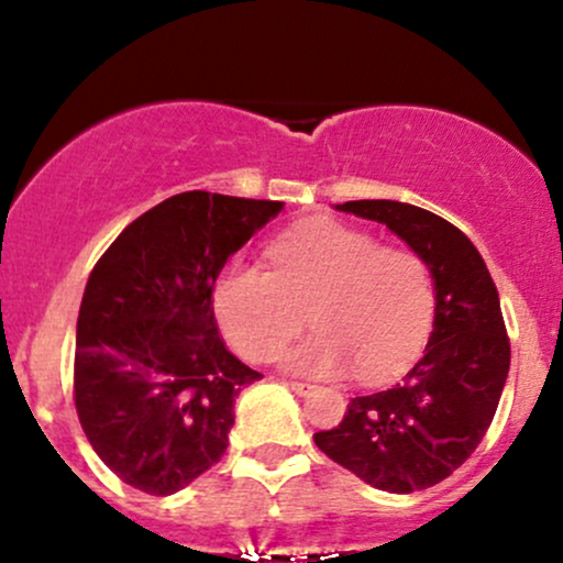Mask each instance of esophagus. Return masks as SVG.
I'll use <instances>...</instances> for the list:
<instances>
[{"label": "esophagus", "mask_w": 563, "mask_h": 563, "mask_svg": "<svg viewBox=\"0 0 563 563\" xmlns=\"http://www.w3.org/2000/svg\"><path fill=\"white\" fill-rule=\"evenodd\" d=\"M286 386H288V389H290V391L301 394V397H303V394H309V391H312V389H314V386H312V384H303V380H286Z\"/></svg>", "instance_id": "esophagus-1"}]
</instances>
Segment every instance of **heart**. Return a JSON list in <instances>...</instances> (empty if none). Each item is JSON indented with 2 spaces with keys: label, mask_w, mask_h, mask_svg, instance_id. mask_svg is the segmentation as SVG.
<instances>
[{
  "label": "heart",
  "mask_w": 563,
  "mask_h": 563,
  "mask_svg": "<svg viewBox=\"0 0 563 563\" xmlns=\"http://www.w3.org/2000/svg\"><path fill=\"white\" fill-rule=\"evenodd\" d=\"M267 267L230 262L211 294L224 339L245 360H273L301 331L303 309L318 331L283 354L301 376H341L354 365L360 378H386L429 335L434 280L416 251L318 219L273 241Z\"/></svg>",
  "instance_id": "1"
}]
</instances>
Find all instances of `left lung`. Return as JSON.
<instances>
[{
  "label": "left lung",
  "instance_id": "8db88e82",
  "mask_svg": "<svg viewBox=\"0 0 563 563\" xmlns=\"http://www.w3.org/2000/svg\"><path fill=\"white\" fill-rule=\"evenodd\" d=\"M335 209L386 224L429 264L434 331L399 384L354 397L314 444L371 487L418 493L461 468L493 423L510 367L500 296L476 245L448 219L399 200Z\"/></svg>",
  "mask_w": 563,
  "mask_h": 563
}]
</instances>
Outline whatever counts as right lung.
<instances>
[{"mask_svg":"<svg viewBox=\"0 0 563 563\" xmlns=\"http://www.w3.org/2000/svg\"><path fill=\"white\" fill-rule=\"evenodd\" d=\"M283 200L190 190L134 219L89 275L76 322L74 399L100 461L174 495L228 450L235 397L262 378L228 352L214 283Z\"/></svg>","mask_w":563,"mask_h":563,"instance_id":"obj_1","label":"right lung"}]
</instances>
